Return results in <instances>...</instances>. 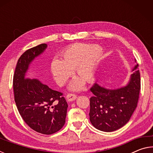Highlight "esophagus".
I'll use <instances>...</instances> for the list:
<instances>
[{
	"mask_svg": "<svg viewBox=\"0 0 153 153\" xmlns=\"http://www.w3.org/2000/svg\"><path fill=\"white\" fill-rule=\"evenodd\" d=\"M66 98L68 101H73L76 98V95L74 94H68L66 96Z\"/></svg>",
	"mask_w": 153,
	"mask_h": 153,
	"instance_id": "obj_1",
	"label": "esophagus"
}]
</instances>
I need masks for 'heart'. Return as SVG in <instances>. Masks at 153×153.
Here are the masks:
<instances>
[{"instance_id": "heart-1", "label": "heart", "mask_w": 153, "mask_h": 153, "mask_svg": "<svg viewBox=\"0 0 153 153\" xmlns=\"http://www.w3.org/2000/svg\"><path fill=\"white\" fill-rule=\"evenodd\" d=\"M103 55L102 47L91 44L77 43L69 46L62 54L61 60L52 61L51 69L54 79L59 85L65 82L74 69L76 77L69 84L71 90H80L84 86V80H91Z\"/></svg>"}]
</instances>
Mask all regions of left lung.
<instances>
[{"label": "left lung", "mask_w": 153, "mask_h": 153, "mask_svg": "<svg viewBox=\"0 0 153 153\" xmlns=\"http://www.w3.org/2000/svg\"><path fill=\"white\" fill-rule=\"evenodd\" d=\"M136 61V60H135ZM126 86L108 89L95 84L90 91V121L100 131L111 132L122 128L128 122L138 104L140 90L138 64Z\"/></svg>", "instance_id": "obj_1"}]
</instances>
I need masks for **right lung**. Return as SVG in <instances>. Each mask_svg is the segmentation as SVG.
I'll return each instance as SVG.
<instances>
[{"mask_svg":"<svg viewBox=\"0 0 153 153\" xmlns=\"http://www.w3.org/2000/svg\"><path fill=\"white\" fill-rule=\"evenodd\" d=\"M46 48V44H41L20 56L13 76V90L17 109L25 122L37 132L49 135L63 128L68 105L61 92L37 79L25 77L30 64Z\"/></svg>","mask_w":153,"mask_h":153,"instance_id":"right-lung-1","label":"right lung"}]
</instances>
